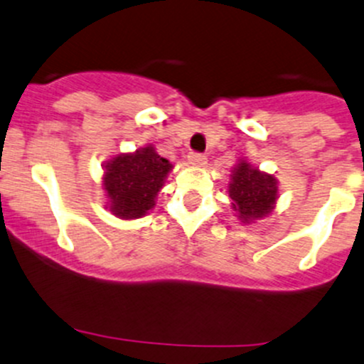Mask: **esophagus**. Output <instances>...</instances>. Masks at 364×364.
<instances>
[{
  "label": "esophagus",
  "mask_w": 364,
  "mask_h": 364,
  "mask_svg": "<svg viewBox=\"0 0 364 364\" xmlns=\"http://www.w3.org/2000/svg\"><path fill=\"white\" fill-rule=\"evenodd\" d=\"M187 161H189V164H193V166H205V164H207V157H205L203 154L196 152H191L189 156H187Z\"/></svg>",
  "instance_id": "obj_1"
}]
</instances>
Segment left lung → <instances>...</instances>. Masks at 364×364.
<instances>
[{
    "instance_id": "left-lung-1",
    "label": "left lung",
    "mask_w": 364,
    "mask_h": 364,
    "mask_svg": "<svg viewBox=\"0 0 364 364\" xmlns=\"http://www.w3.org/2000/svg\"><path fill=\"white\" fill-rule=\"evenodd\" d=\"M278 178L262 171L247 159H240L232 170L228 194L237 219L244 225H251L257 219L271 215L279 198Z\"/></svg>"
}]
</instances>
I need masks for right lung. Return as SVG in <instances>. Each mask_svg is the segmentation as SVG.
Here are the masks:
<instances>
[{
    "label": "right lung",
    "mask_w": 364,
    "mask_h": 364,
    "mask_svg": "<svg viewBox=\"0 0 364 364\" xmlns=\"http://www.w3.org/2000/svg\"><path fill=\"white\" fill-rule=\"evenodd\" d=\"M106 208L118 219H139L154 208L173 164L161 157L154 145L117 154L102 164Z\"/></svg>",
    "instance_id": "1"
}]
</instances>
